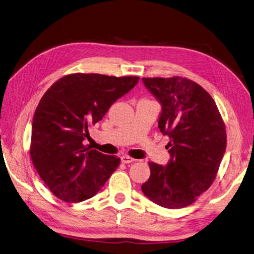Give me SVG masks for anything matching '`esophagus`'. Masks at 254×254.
<instances>
[{"mask_svg": "<svg viewBox=\"0 0 254 254\" xmlns=\"http://www.w3.org/2000/svg\"><path fill=\"white\" fill-rule=\"evenodd\" d=\"M134 160H135L134 158H132L130 156H127V155L122 157V163H124V164H130V163H133Z\"/></svg>", "mask_w": 254, "mask_h": 254, "instance_id": "esophagus-1", "label": "esophagus"}]
</instances>
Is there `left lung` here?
Returning a JSON list of instances; mask_svg holds the SVG:
<instances>
[{
    "mask_svg": "<svg viewBox=\"0 0 254 254\" xmlns=\"http://www.w3.org/2000/svg\"><path fill=\"white\" fill-rule=\"evenodd\" d=\"M162 104L158 128L170 141L167 166L148 163L151 176L142 191L156 205L180 209L195 202L218 174L226 148V130L218 107L189 78L143 77Z\"/></svg>",
    "mask_w": 254,
    "mask_h": 254,
    "instance_id": "obj_1",
    "label": "left lung"
}]
</instances>
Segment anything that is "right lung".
I'll return each mask as SVG.
<instances>
[{"label":"right lung","mask_w":254,"mask_h":254,"mask_svg":"<svg viewBox=\"0 0 254 254\" xmlns=\"http://www.w3.org/2000/svg\"><path fill=\"white\" fill-rule=\"evenodd\" d=\"M138 76L73 73L54 83L35 110L30 156L52 193L65 202L91 198L121 164L84 144L88 129L101 121Z\"/></svg>","instance_id":"1"}]
</instances>
